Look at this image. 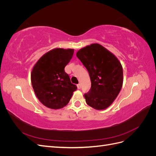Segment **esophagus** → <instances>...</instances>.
Returning a JSON list of instances; mask_svg holds the SVG:
<instances>
[{
    "label": "esophagus",
    "instance_id": "1",
    "mask_svg": "<svg viewBox=\"0 0 156 156\" xmlns=\"http://www.w3.org/2000/svg\"><path fill=\"white\" fill-rule=\"evenodd\" d=\"M77 87L78 89H81V84H78L77 85Z\"/></svg>",
    "mask_w": 156,
    "mask_h": 156
}]
</instances>
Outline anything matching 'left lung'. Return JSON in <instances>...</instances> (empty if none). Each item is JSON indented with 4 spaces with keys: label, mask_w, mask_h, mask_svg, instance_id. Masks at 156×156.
<instances>
[{
    "label": "left lung",
    "mask_w": 156,
    "mask_h": 156,
    "mask_svg": "<svg viewBox=\"0 0 156 156\" xmlns=\"http://www.w3.org/2000/svg\"><path fill=\"white\" fill-rule=\"evenodd\" d=\"M77 58L88 70L91 88L84 94L87 104L97 110L105 109L119 95L123 84L120 61L100 44H93L77 51Z\"/></svg>",
    "instance_id": "1"
}]
</instances>
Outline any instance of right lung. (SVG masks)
Masks as SVG:
<instances>
[{"label": "right lung", "instance_id": "right-lung-1", "mask_svg": "<svg viewBox=\"0 0 156 156\" xmlns=\"http://www.w3.org/2000/svg\"><path fill=\"white\" fill-rule=\"evenodd\" d=\"M74 49L56 48L37 60L31 73V83L37 98L47 107L58 109L69 103L77 90L64 68L72 59Z\"/></svg>", "mask_w": 156, "mask_h": 156}]
</instances>
